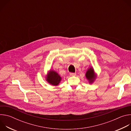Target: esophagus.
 Listing matches in <instances>:
<instances>
[{
    "label": "esophagus",
    "instance_id": "1",
    "mask_svg": "<svg viewBox=\"0 0 131 131\" xmlns=\"http://www.w3.org/2000/svg\"><path fill=\"white\" fill-rule=\"evenodd\" d=\"M70 75L71 76H74L76 75V73H74V72H70Z\"/></svg>",
    "mask_w": 131,
    "mask_h": 131
}]
</instances>
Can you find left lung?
<instances>
[{
	"label": "left lung",
	"mask_w": 131,
	"mask_h": 131,
	"mask_svg": "<svg viewBox=\"0 0 131 131\" xmlns=\"http://www.w3.org/2000/svg\"><path fill=\"white\" fill-rule=\"evenodd\" d=\"M85 76L90 83L94 81L95 76L94 72V70H93V69L92 68H90L88 70V71L86 72Z\"/></svg>",
	"instance_id": "obj_1"
}]
</instances>
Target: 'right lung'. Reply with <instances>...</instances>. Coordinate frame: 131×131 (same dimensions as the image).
Segmentation results:
<instances>
[{"instance_id": "1", "label": "right lung", "mask_w": 131, "mask_h": 131, "mask_svg": "<svg viewBox=\"0 0 131 131\" xmlns=\"http://www.w3.org/2000/svg\"><path fill=\"white\" fill-rule=\"evenodd\" d=\"M47 81L53 85H57L61 80V77L59 74L54 71H51L47 78Z\"/></svg>"}]
</instances>
